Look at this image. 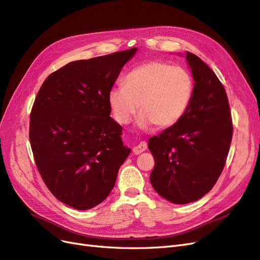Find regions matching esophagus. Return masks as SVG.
<instances>
[{"label":"esophagus","mask_w":260,"mask_h":260,"mask_svg":"<svg viewBox=\"0 0 260 260\" xmlns=\"http://www.w3.org/2000/svg\"><path fill=\"white\" fill-rule=\"evenodd\" d=\"M147 149H148V143L146 141H141L139 145H137L136 147H134L133 153L135 155H138V154H140V153L145 152Z\"/></svg>","instance_id":"esophagus-1"}]
</instances>
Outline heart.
<instances>
[{
  "mask_svg": "<svg viewBox=\"0 0 260 260\" xmlns=\"http://www.w3.org/2000/svg\"><path fill=\"white\" fill-rule=\"evenodd\" d=\"M194 95V79L182 66L165 61H150L133 69L124 77L123 86L108 93L113 119L127 124L139 108L138 123L148 127L172 126L186 113Z\"/></svg>",
  "mask_w": 260,
  "mask_h": 260,
  "instance_id": "heart-1",
  "label": "heart"
}]
</instances>
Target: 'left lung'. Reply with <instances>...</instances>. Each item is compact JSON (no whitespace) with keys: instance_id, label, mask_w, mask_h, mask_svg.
I'll return each instance as SVG.
<instances>
[{"instance_id":"left-lung-1","label":"left lung","mask_w":260,"mask_h":260,"mask_svg":"<svg viewBox=\"0 0 260 260\" xmlns=\"http://www.w3.org/2000/svg\"><path fill=\"white\" fill-rule=\"evenodd\" d=\"M195 80L186 113L149 140L155 160L150 181L170 203H193L212 189L225 167L233 139L232 111L224 85L197 55L186 52Z\"/></svg>"}]
</instances>
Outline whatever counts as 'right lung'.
Instances as JSON below:
<instances>
[{"label":"right lung","instance_id":"right-lung-1","mask_svg":"<svg viewBox=\"0 0 260 260\" xmlns=\"http://www.w3.org/2000/svg\"><path fill=\"white\" fill-rule=\"evenodd\" d=\"M137 48L64 65L47 77L30 114L36 167L52 195L77 210L107 198L131 150L108 93Z\"/></svg>","mask_w":260,"mask_h":260}]
</instances>
